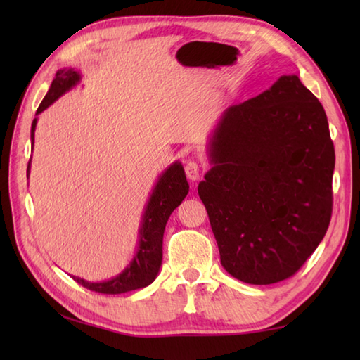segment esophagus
<instances>
[{
	"label": "esophagus",
	"mask_w": 360,
	"mask_h": 360,
	"mask_svg": "<svg viewBox=\"0 0 360 360\" xmlns=\"http://www.w3.org/2000/svg\"><path fill=\"white\" fill-rule=\"evenodd\" d=\"M186 174L190 181H198L201 178V167L195 160H188L186 164Z\"/></svg>",
	"instance_id": "1"
}]
</instances>
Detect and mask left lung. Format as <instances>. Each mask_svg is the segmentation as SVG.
I'll list each match as a JSON object with an SVG mask.
<instances>
[{"instance_id": "1", "label": "left lung", "mask_w": 360, "mask_h": 360, "mask_svg": "<svg viewBox=\"0 0 360 360\" xmlns=\"http://www.w3.org/2000/svg\"><path fill=\"white\" fill-rule=\"evenodd\" d=\"M198 186L224 269L272 285L300 269L328 231L334 145L322 103L297 75L229 106Z\"/></svg>"}]
</instances>
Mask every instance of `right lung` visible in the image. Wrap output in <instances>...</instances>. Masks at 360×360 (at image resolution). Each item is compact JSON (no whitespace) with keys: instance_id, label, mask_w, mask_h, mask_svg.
Returning a JSON list of instances; mask_svg holds the SVG:
<instances>
[{"instance_id":"right-lung-1","label":"right lung","mask_w":360,"mask_h":360,"mask_svg":"<svg viewBox=\"0 0 360 360\" xmlns=\"http://www.w3.org/2000/svg\"><path fill=\"white\" fill-rule=\"evenodd\" d=\"M80 82V74L74 68H63L58 70L53 77L48 94L37 110V114L44 111L51 103L63 96ZM37 127V119L30 128V143L34 148V133ZM27 165V176H29ZM188 193V182L186 178L184 168L179 162H174L160 176L156 187L145 207L142 217V226L139 229V248H137L133 262L129 263L117 277L108 281L91 283L79 277H72L75 281L89 290H96L101 294H124L129 290L148 286L156 278L159 267L162 264V240L164 231L172 212L178 207L182 200Z\"/></svg>"}]
</instances>
